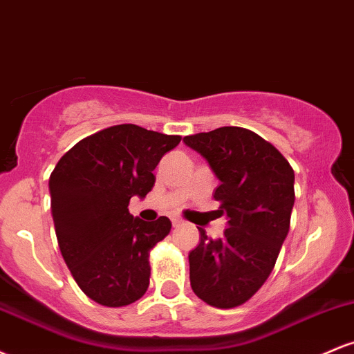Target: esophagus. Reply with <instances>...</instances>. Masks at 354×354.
Masks as SVG:
<instances>
[{"label":"esophagus","mask_w":354,"mask_h":354,"mask_svg":"<svg viewBox=\"0 0 354 354\" xmlns=\"http://www.w3.org/2000/svg\"><path fill=\"white\" fill-rule=\"evenodd\" d=\"M171 223H173V226H174V228H178V226L185 225V221H183L181 218H171Z\"/></svg>","instance_id":"esophagus-1"}]
</instances>
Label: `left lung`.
<instances>
[{"label": "left lung", "mask_w": 354, "mask_h": 354, "mask_svg": "<svg viewBox=\"0 0 354 354\" xmlns=\"http://www.w3.org/2000/svg\"><path fill=\"white\" fill-rule=\"evenodd\" d=\"M183 141L216 174L218 214L228 218L218 239L198 228L200 245L188 256L191 288L205 303L228 310L246 303L273 271L290 231L295 171L273 145L246 128L223 126Z\"/></svg>", "instance_id": "1"}]
</instances>
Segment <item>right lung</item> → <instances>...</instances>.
Returning <instances> with one entry per match:
<instances>
[{
    "instance_id": "right-lung-1",
    "label": "right lung",
    "mask_w": 354,
    "mask_h": 354,
    "mask_svg": "<svg viewBox=\"0 0 354 354\" xmlns=\"http://www.w3.org/2000/svg\"><path fill=\"white\" fill-rule=\"evenodd\" d=\"M181 136L116 124L64 153L50 176L51 214L64 263L84 295L109 308L138 301L149 286V251L171 221L129 213L154 186L153 169Z\"/></svg>"
}]
</instances>
